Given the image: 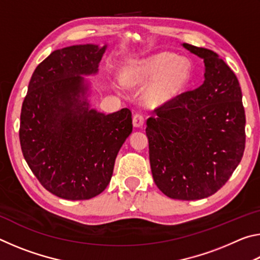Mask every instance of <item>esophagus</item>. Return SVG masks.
Listing matches in <instances>:
<instances>
[{"mask_svg":"<svg viewBox=\"0 0 260 260\" xmlns=\"http://www.w3.org/2000/svg\"><path fill=\"white\" fill-rule=\"evenodd\" d=\"M144 124V118L141 113H136L134 114L133 117V125L136 128H140V127H142Z\"/></svg>","mask_w":260,"mask_h":260,"instance_id":"34e87169","label":"esophagus"}]
</instances>
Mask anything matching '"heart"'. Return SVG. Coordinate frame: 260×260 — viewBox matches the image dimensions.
I'll list each match as a JSON object with an SVG mask.
<instances>
[{
    "instance_id": "heart-1",
    "label": "heart",
    "mask_w": 260,
    "mask_h": 260,
    "mask_svg": "<svg viewBox=\"0 0 260 260\" xmlns=\"http://www.w3.org/2000/svg\"><path fill=\"white\" fill-rule=\"evenodd\" d=\"M192 76L191 63L181 56L161 51L135 60L122 74L127 87H144V102L150 108L166 107L181 96Z\"/></svg>"
}]
</instances>
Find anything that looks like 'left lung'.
<instances>
[{"instance_id":"obj_1","label":"left lung","mask_w":260,"mask_h":260,"mask_svg":"<svg viewBox=\"0 0 260 260\" xmlns=\"http://www.w3.org/2000/svg\"><path fill=\"white\" fill-rule=\"evenodd\" d=\"M204 60V82L147 120L152 178L170 199L193 201L217 192L240 164L245 113L239 80L214 51L182 43Z\"/></svg>"}]
</instances>
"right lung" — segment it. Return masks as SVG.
<instances>
[{
	"label": "right lung",
	"instance_id": "right-lung-1",
	"mask_svg": "<svg viewBox=\"0 0 260 260\" xmlns=\"http://www.w3.org/2000/svg\"><path fill=\"white\" fill-rule=\"evenodd\" d=\"M108 45L52 51L38 65L20 113L21 151L48 191L89 200L111 180L116 157L133 129L129 109L105 114L91 108L90 81Z\"/></svg>",
	"mask_w": 260,
	"mask_h": 260
}]
</instances>
